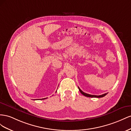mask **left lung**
I'll return each instance as SVG.
<instances>
[{"instance_id":"obj_1","label":"left lung","mask_w":131,"mask_h":131,"mask_svg":"<svg viewBox=\"0 0 131 131\" xmlns=\"http://www.w3.org/2000/svg\"><path fill=\"white\" fill-rule=\"evenodd\" d=\"M78 89H79V91H80V92L82 94H83V95H84V96H85L91 97V98H102V97H103V96H105V95L107 94V93H105V94H102V95H91V94H87V93H85L83 92L79 87H78Z\"/></svg>"}]
</instances>
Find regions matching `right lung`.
<instances>
[{"instance_id":"1","label":"right lung","mask_w":131,"mask_h":131,"mask_svg":"<svg viewBox=\"0 0 131 131\" xmlns=\"http://www.w3.org/2000/svg\"><path fill=\"white\" fill-rule=\"evenodd\" d=\"M47 99V98H44V99Z\"/></svg>"}]
</instances>
